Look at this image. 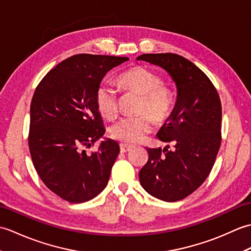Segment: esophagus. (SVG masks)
I'll return each instance as SVG.
<instances>
[{
    "instance_id": "esophagus-1",
    "label": "esophagus",
    "mask_w": 251,
    "mask_h": 251,
    "mask_svg": "<svg viewBox=\"0 0 251 251\" xmlns=\"http://www.w3.org/2000/svg\"><path fill=\"white\" fill-rule=\"evenodd\" d=\"M132 148H134V147L129 146V145H126V143H121V145H120V149H121V152H122V153L128 152V151L131 150Z\"/></svg>"
}]
</instances>
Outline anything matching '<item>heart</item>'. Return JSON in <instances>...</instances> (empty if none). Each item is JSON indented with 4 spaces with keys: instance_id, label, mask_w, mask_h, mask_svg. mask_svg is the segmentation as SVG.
<instances>
[{
    "instance_id": "obj_1",
    "label": "heart",
    "mask_w": 251,
    "mask_h": 251,
    "mask_svg": "<svg viewBox=\"0 0 251 251\" xmlns=\"http://www.w3.org/2000/svg\"><path fill=\"white\" fill-rule=\"evenodd\" d=\"M157 73L142 66L132 67L117 76V84L122 90L142 95L140 113H149L156 123L166 121L174 108L173 93ZM96 106L101 116L114 120L119 115V101L115 90L108 84H101L96 92ZM151 116L142 114L125 117L111 128L114 139L126 143H138L145 139L153 128Z\"/></svg>"
}]
</instances>
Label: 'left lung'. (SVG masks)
<instances>
[{
  "mask_svg": "<svg viewBox=\"0 0 251 251\" xmlns=\"http://www.w3.org/2000/svg\"><path fill=\"white\" fill-rule=\"evenodd\" d=\"M137 59L163 68L177 86L175 108L157 134L175 149L147 148L149 159L139 172L149 194L177 201L199 189L214 166L221 145V101L206 74L182 56L143 54Z\"/></svg>",
  "mask_w": 251,
  "mask_h": 251,
  "instance_id": "8db88e82",
  "label": "left lung"
}]
</instances>
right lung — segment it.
Wrapping results in <instances>:
<instances>
[{
	"label": "right lung",
	"mask_w": 251,
	"mask_h": 251,
	"mask_svg": "<svg viewBox=\"0 0 251 251\" xmlns=\"http://www.w3.org/2000/svg\"><path fill=\"white\" fill-rule=\"evenodd\" d=\"M127 57L79 54L63 60L37 85L30 106L29 149L41 180L51 192L70 202H84L108 184L120 153L119 143L101 141L104 135L96 106V92L111 69Z\"/></svg>",
	"instance_id": "add662e5"
}]
</instances>
